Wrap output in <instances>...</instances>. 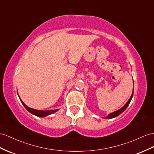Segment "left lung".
I'll list each match as a JSON object with an SVG mask.
<instances>
[{
	"label": "left lung",
	"mask_w": 154,
	"mask_h": 154,
	"mask_svg": "<svg viewBox=\"0 0 154 154\" xmlns=\"http://www.w3.org/2000/svg\"><path fill=\"white\" fill-rule=\"evenodd\" d=\"M133 96V92H132V94H131V97H130L129 99L128 100V101H127V103H126L121 109H118V111H115V112L110 113V114H109V115H108L107 116H106V117H103L104 119H107H107H111V118H115V117L118 116V115H120V114H122V112H123L125 111V110L126 109H127V107H128V105H129L130 102H131V100H132Z\"/></svg>",
	"instance_id": "left-lung-1"
}]
</instances>
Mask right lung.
<instances>
[{
    "label": "right lung",
    "mask_w": 154,
    "mask_h": 154,
    "mask_svg": "<svg viewBox=\"0 0 154 154\" xmlns=\"http://www.w3.org/2000/svg\"><path fill=\"white\" fill-rule=\"evenodd\" d=\"M19 96V95H18ZM20 99V101L22 103V104L23 105V106L25 107V109L28 111L29 112H30L32 115L38 116V117H45L48 115H52V114L57 112L59 109H54V110H47V111H40V110H37V109H32L29 107L28 106H26L24 103H23V101L21 100V98L19 97Z\"/></svg>",
    "instance_id": "1"
}]
</instances>
